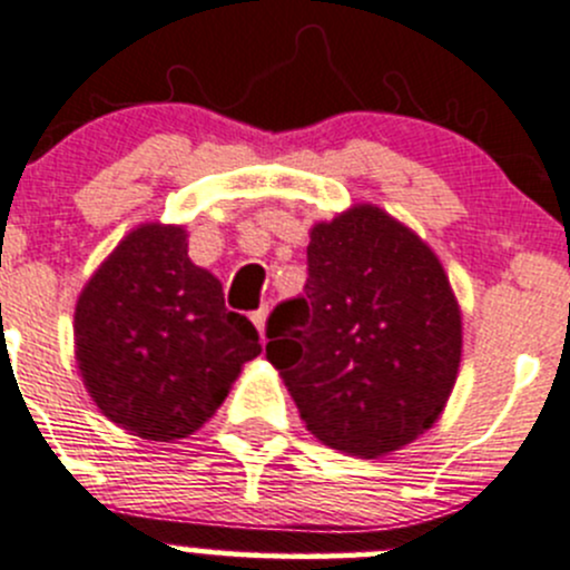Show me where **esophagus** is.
Segmentation results:
<instances>
[{
    "label": "esophagus",
    "instance_id": "1",
    "mask_svg": "<svg viewBox=\"0 0 570 570\" xmlns=\"http://www.w3.org/2000/svg\"><path fill=\"white\" fill-rule=\"evenodd\" d=\"M252 318V324L257 326V332H261V341L266 343V335H263V330H266V318H268V307H261V309H255V313L249 315Z\"/></svg>",
    "mask_w": 570,
    "mask_h": 570
}]
</instances>
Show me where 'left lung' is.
<instances>
[{"mask_svg": "<svg viewBox=\"0 0 570 570\" xmlns=\"http://www.w3.org/2000/svg\"><path fill=\"white\" fill-rule=\"evenodd\" d=\"M266 337L307 430L354 458L396 452L430 430L463 348L438 257L371 205L315 224L304 293L274 307Z\"/></svg>", "mask_w": 570, "mask_h": 570, "instance_id": "obj_1", "label": "left lung"}]
</instances>
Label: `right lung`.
Here are the masks:
<instances>
[{"label": "right lung", "instance_id": "obj_1", "mask_svg": "<svg viewBox=\"0 0 570 570\" xmlns=\"http://www.w3.org/2000/svg\"><path fill=\"white\" fill-rule=\"evenodd\" d=\"M75 341L101 413L146 441L199 430L263 352L222 283L190 263L185 229L160 224L129 233L101 263L77 302Z\"/></svg>", "mask_w": 570, "mask_h": 570}]
</instances>
